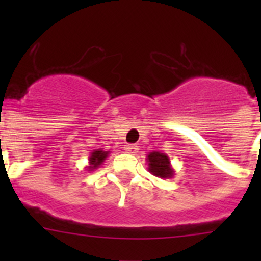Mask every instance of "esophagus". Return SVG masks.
I'll use <instances>...</instances> for the list:
<instances>
[{
    "instance_id": "1",
    "label": "esophagus",
    "mask_w": 261,
    "mask_h": 261,
    "mask_svg": "<svg viewBox=\"0 0 261 261\" xmlns=\"http://www.w3.org/2000/svg\"><path fill=\"white\" fill-rule=\"evenodd\" d=\"M125 151L128 152V154H133L135 155L136 152L139 151V147L136 145H133V144H128V145L125 146Z\"/></svg>"
}]
</instances>
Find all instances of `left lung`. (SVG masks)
Returning a JSON list of instances; mask_svg holds the SVG:
<instances>
[{
  "mask_svg": "<svg viewBox=\"0 0 261 261\" xmlns=\"http://www.w3.org/2000/svg\"><path fill=\"white\" fill-rule=\"evenodd\" d=\"M147 162V170L152 175L162 179H169L174 175V169L170 164V159L167 154L159 151H151L146 156Z\"/></svg>",
  "mask_w": 261,
  "mask_h": 261,
  "instance_id": "obj_1",
  "label": "left lung"
}]
</instances>
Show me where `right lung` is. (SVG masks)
<instances>
[{
  "instance_id": "1",
  "label": "right lung",
  "mask_w": 261,
  "mask_h": 261,
  "mask_svg": "<svg viewBox=\"0 0 261 261\" xmlns=\"http://www.w3.org/2000/svg\"><path fill=\"white\" fill-rule=\"evenodd\" d=\"M109 155H110V151H103L102 149L93 150V151L91 152V155H89L88 167H86L87 170H88V172H93L94 169L101 167V164L107 159Z\"/></svg>"
}]
</instances>
